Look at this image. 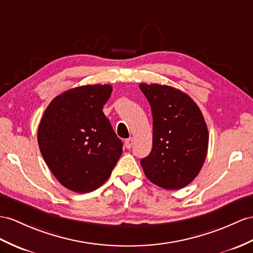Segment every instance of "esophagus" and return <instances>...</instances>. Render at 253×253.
Returning a JSON list of instances; mask_svg holds the SVG:
<instances>
[{
  "label": "esophagus",
  "instance_id": "obj_1",
  "mask_svg": "<svg viewBox=\"0 0 253 253\" xmlns=\"http://www.w3.org/2000/svg\"><path fill=\"white\" fill-rule=\"evenodd\" d=\"M133 144H134V140H133V138H132V137L126 139V141H125V146H126V149H131L132 146H133Z\"/></svg>",
  "mask_w": 253,
  "mask_h": 253
}]
</instances>
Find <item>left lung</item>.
Returning <instances> with one entry per match:
<instances>
[{"label": "left lung", "instance_id": "left-lung-1", "mask_svg": "<svg viewBox=\"0 0 253 253\" xmlns=\"http://www.w3.org/2000/svg\"><path fill=\"white\" fill-rule=\"evenodd\" d=\"M153 119L152 149L140 164L152 183L184 188L199 175L208 149V130L195 102L169 85L140 84Z\"/></svg>", "mask_w": 253, "mask_h": 253}]
</instances>
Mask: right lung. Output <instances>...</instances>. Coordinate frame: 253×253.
<instances>
[{"mask_svg":"<svg viewBox=\"0 0 253 253\" xmlns=\"http://www.w3.org/2000/svg\"><path fill=\"white\" fill-rule=\"evenodd\" d=\"M110 84H88L55 96L39 126L40 150L58 181L77 193L105 182L122 153V141L103 113Z\"/></svg>","mask_w":253,"mask_h":253,"instance_id":"right-lung-1","label":"right lung"}]
</instances>
